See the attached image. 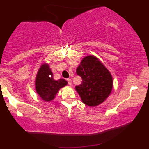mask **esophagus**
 Listing matches in <instances>:
<instances>
[{
  "label": "esophagus",
  "mask_w": 149,
  "mask_h": 149,
  "mask_svg": "<svg viewBox=\"0 0 149 149\" xmlns=\"http://www.w3.org/2000/svg\"><path fill=\"white\" fill-rule=\"evenodd\" d=\"M66 80H67L69 85H71V84H72V83H71V80L70 79V78H68V79H66Z\"/></svg>",
  "instance_id": "1"
}]
</instances>
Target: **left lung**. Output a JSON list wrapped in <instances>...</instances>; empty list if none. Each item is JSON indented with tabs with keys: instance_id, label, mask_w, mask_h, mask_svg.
Here are the masks:
<instances>
[{
	"instance_id": "obj_1",
	"label": "left lung",
	"mask_w": 149,
	"mask_h": 149,
	"mask_svg": "<svg viewBox=\"0 0 149 149\" xmlns=\"http://www.w3.org/2000/svg\"><path fill=\"white\" fill-rule=\"evenodd\" d=\"M76 73L82 83L76 86L82 102L90 107H95L106 100L113 88L110 72L95 56H87L80 62Z\"/></svg>"
}]
</instances>
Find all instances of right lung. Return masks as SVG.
<instances>
[{"instance_id":"1","label":"right lung","mask_w":149,"mask_h":149,"mask_svg":"<svg viewBox=\"0 0 149 149\" xmlns=\"http://www.w3.org/2000/svg\"><path fill=\"white\" fill-rule=\"evenodd\" d=\"M35 83L39 96L45 102H49L54 98L59 89L67 85V81L62 78L54 80L49 65L43 64L38 71Z\"/></svg>"}]
</instances>
